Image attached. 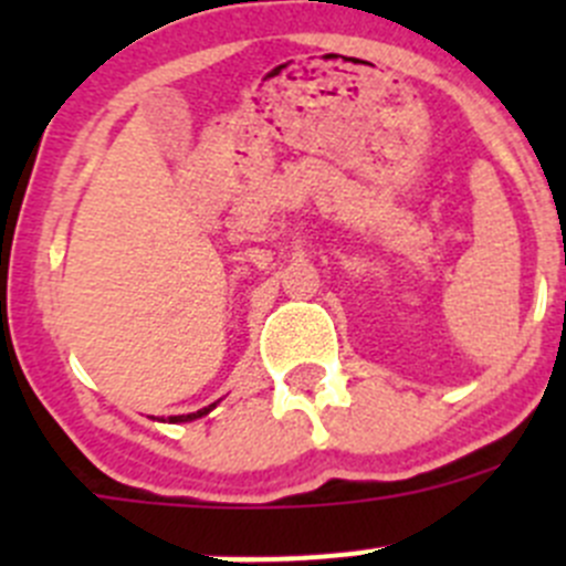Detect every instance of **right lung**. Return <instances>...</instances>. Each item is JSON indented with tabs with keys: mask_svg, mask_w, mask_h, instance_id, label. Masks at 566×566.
<instances>
[{
	"mask_svg": "<svg viewBox=\"0 0 566 566\" xmlns=\"http://www.w3.org/2000/svg\"><path fill=\"white\" fill-rule=\"evenodd\" d=\"M216 405H219V402L208 405V408L197 410V413H182V416H169V419H161V421H169V424H182V421H193V419H202V416H208V413H210V410H213V408H216Z\"/></svg>",
	"mask_w": 566,
	"mask_h": 566,
	"instance_id": "obj_1",
	"label": "right lung"
}]
</instances>
